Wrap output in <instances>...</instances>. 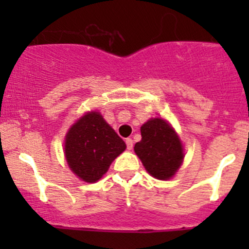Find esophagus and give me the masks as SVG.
<instances>
[{
	"label": "esophagus",
	"mask_w": 249,
	"mask_h": 249,
	"mask_svg": "<svg viewBox=\"0 0 249 249\" xmlns=\"http://www.w3.org/2000/svg\"><path fill=\"white\" fill-rule=\"evenodd\" d=\"M125 142H126V148L129 150H131L132 148H134V141H132L131 139H126L125 140Z\"/></svg>",
	"instance_id": "esophagus-1"
}]
</instances>
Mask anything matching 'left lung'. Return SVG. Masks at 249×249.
I'll return each instance as SVG.
<instances>
[{
    "label": "left lung",
    "instance_id": "obj_1",
    "mask_svg": "<svg viewBox=\"0 0 249 249\" xmlns=\"http://www.w3.org/2000/svg\"><path fill=\"white\" fill-rule=\"evenodd\" d=\"M141 135L134 149L143 166L158 179H170L184 157L177 134L165 120L154 118L142 125Z\"/></svg>",
    "mask_w": 249,
    "mask_h": 249
}]
</instances>
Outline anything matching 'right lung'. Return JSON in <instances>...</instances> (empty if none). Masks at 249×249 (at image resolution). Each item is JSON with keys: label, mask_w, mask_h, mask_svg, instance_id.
Segmentation results:
<instances>
[{"label": "right lung", "mask_w": 249, "mask_h": 249, "mask_svg": "<svg viewBox=\"0 0 249 249\" xmlns=\"http://www.w3.org/2000/svg\"><path fill=\"white\" fill-rule=\"evenodd\" d=\"M125 148L124 141L97 112L80 118L65 140V155L70 169L88 183L99 180Z\"/></svg>", "instance_id": "1"}]
</instances>
